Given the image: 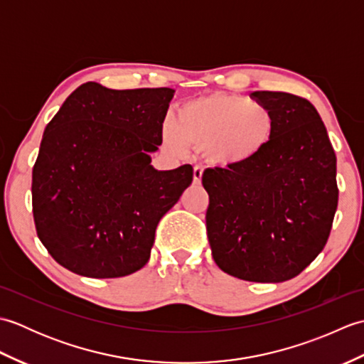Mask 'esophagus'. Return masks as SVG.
I'll return each instance as SVG.
<instances>
[{"instance_id": "esophagus-1", "label": "esophagus", "mask_w": 364, "mask_h": 364, "mask_svg": "<svg viewBox=\"0 0 364 364\" xmlns=\"http://www.w3.org/2000/svg\"><path fill=\"white\" fill-rule=\"evenodd\" d=\"M202 176H203V168L200 166H196L194 167V183L200 184V181H202Z\"/></svg>"}]
</instances>
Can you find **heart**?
Wrapping results in <instances>:
<instances>
[{
  "label": "heart",
  "instance_id": "obj_1",
  "mask_svg": "<svg viewBox=\"0 0 364 364\" xmlns=\"http://www.w3.org/2000/svg\"><path fill=\"white\" fill-rule=\"evenodd\" d=\"M275 133L270 107L239 95L211 94L189 100L166 123L164 139L175 151L186 145L205 149L206 158L222 167H242L267 150Z\"/></svg>",
  "mask_w": 364,
  "mask_h": 364
}]
</instances>
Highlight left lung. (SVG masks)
<instances>
[{"mask_svg":"<svg viewBox=\"0 0 364 364\" xmlns=\"http://www.w3.org/2000/svg\"><path fill=\"white\" fill-rule=\"evenodd\" d=\"M250 97L274 112L275 133L249 166L203 172L208 241L223 272L280 283L299 275L327 244L338 206L336 154L306 98L269 90Z\"/></svg>","mask_w":364,"mask_h":364,"instance_id":"1","label":"left lung"}]
</instances>
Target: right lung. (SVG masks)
Returning a JSON list of instances; mask_svg holds the SVG:
<instances>
[{
    "mask_svg": "<svg viewBox=\"0 0 364 364\" xmlns=\"http://www.w3.org/2000/svg\"><path fill=\"white\" fill-rule=\"evenodd\" d=\"M175 90H114L86 82L46 125L33 168L37 236L73 274L117 278L150 258L162 215L192 167L150 166Z\"/></svg>",
    "mask_w": 364,
    "mask_h": 364,
    "instance_id": "add662e5",
    "label": "right lung"
}]
</instances>
